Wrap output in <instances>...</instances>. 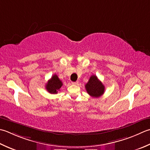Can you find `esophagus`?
Returning a JSON list of instances; mask_svg holds the SVG:
<instances>
[{
  "label": "esophagus",
  "instance_id": "esophagus-1",
  "mask_svg": "<svg viewBox=\"0 0 150 150\" xmlns=\"http://www.w3.org/2000/svg\"><path fill=\"white\" fill-rule=\"evenodd\" d=\"M72 84H73V85H77L78 84V82H72Z\"/></svg>",
  "mask_w": 150,
  "mask_h": 150
}]
</instances>
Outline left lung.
I'll list each match as a JSON object with an SVG mask.
<instances>
[{
  "label": "left lung",
  "mask_w": 150,
  "mask_h": 150,
  "mask_svg": "<svg viewBox=\"0 0 150 150\" xmlns=\"http://www.w3.org/2000/svg\"><path fill=\"white\" fill-rule=\"evenodd\" d=\"M86 92L93 98H99L104 93L105 86L96 75H92L85 85Z\"/></svg>",
  "instance_id": "left-lung-1"
}]
</instances>
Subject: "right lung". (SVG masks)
Returning <instances> with one entry per match:
<instances>
[{"label": "right lung", "instance_id": "obj_1", "mask_svg": "<svg viewBox=\"0 0 150 150\" xmlns=\"http://www.w3.org/2000/svg\"><path fill=\"white\" fill-rule=\"evenodd\" d=\"M62 85V82L60 80L57 75L54 74L52 76L51 79H50L47 83L46 84L45 88L50 93L54 94V93H57Z\"/></svg>", "mask_w": 150, "mask_h": 150}]
</instances>
